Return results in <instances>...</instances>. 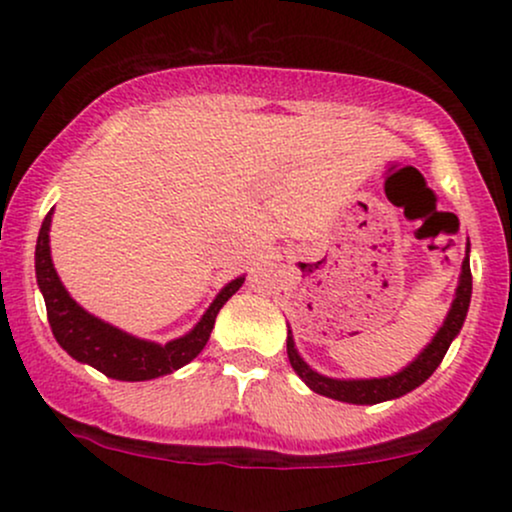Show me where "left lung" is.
Here are the masks:
<instances>
[{"label":"left lung","instance_id":"obj_1","mask_svg":"<svg viewBox=\"0 0 512 512\" xmlns=\"http://www.w3.org/2000/svg\"><path fill=\"white\" fill-rule=\"evenodd\" d=\"M464 252H467V255H464L462 260L460 281H457L455 298H452L448 315H445L443 325H440L436 337L426 344V349L421 351L409 366H404L395 375H385V378H356V380L327 378V375L317 373V370H313L303 361L296 349V342H293V334L289 330V337H286V354H289L291 368L296 370L298 378H301L310 390L317 392V395H325L346 404H380V402H387V399H397L407 395V392L416 390L421 383H426V380L433 375V370L440 366L443 356L448 354L452 339L460 334L464 317H467V310H469V301H472L469 240H467V250Z\"/></svg>","mask_w":512,"mask_h":512}]
</instances>
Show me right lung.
<instances>
[{
    "label": "right lung",
    "mask_w": 512,
    "mask_h": 512,
    "mask_svg": "<svg viewBox=\"0 0 512 512\" xmlns=\"http://www.w3.org/2000/svg\"><path fill=\"white\" fill-rule=\"evenodd\" d=\"M50 223L52 209L40 226L38 245H35V279H38V289L45 298L52 334L69 356L101 370L108 378L139 383V380L161 378V375L187 366L207 346L216 315L245 281V274L228 281L207 308V313L199 317L197 325L187 334L170 339L166 344L149 342V339L134 337V334L110 325L101 317L91 315L69 296V291L64 289L60 276H57L55 264H52Z\"/></svg>",
    "instance_id": "right-lung-1"
}]
</instances>
